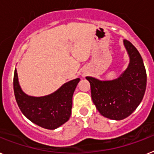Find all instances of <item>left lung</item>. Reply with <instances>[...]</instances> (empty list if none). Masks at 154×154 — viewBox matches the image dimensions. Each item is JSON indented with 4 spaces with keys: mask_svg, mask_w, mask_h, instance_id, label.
<instances>
[{
    "mask_svg": "<svg viewBox=\"0 0 154 154\" xmlns=\"http://www.w3.org/2000/svg\"><path fill=\"white\" fill-rule=\"evenodd\" d=\"M124 44L130 56V63L121 77L108 81L86 77L98 111L105 117L117 121L134 112L143 100L146 88V71L140 54L130 41L124 40Z\"/></svg>",
    "mask_w": 154,
    "mask_h": 154,
    "instance_id": "8db88e82",
    "label": "left lung"
}]
</instances>
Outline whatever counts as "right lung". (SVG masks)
Here are the masks:
<instances>
[{
    "label": "right lung",
    "instance_id": "right-lung-1",
    "mask_svg": "<svg viewBox=\"0 0 154 154\" xmlns=\"http://www.w3.org/2000/svg\"><path fill=\"white\" fill-rule=\"evenodd\" d=\"M80 78L63 85L59 90L44 97H33L22 91L16 69L14 73L15 97L22 113L33 123L47 129H55L70 117L72 98Z\"/></svg>",
    "mask_w": 154,
    "mask_h": 154
}]
</instances>
